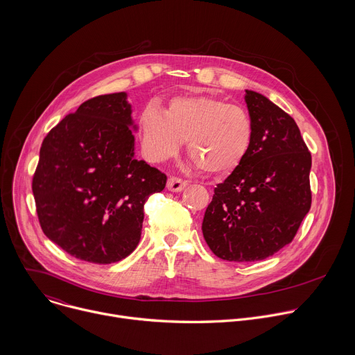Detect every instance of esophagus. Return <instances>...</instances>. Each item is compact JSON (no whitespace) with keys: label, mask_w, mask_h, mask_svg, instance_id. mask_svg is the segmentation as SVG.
<instances>
[{"label":"esophagus","mask_w":355,"mask_h":355,"mask_svg":"<svg viewBox=\"0 0 355 355\" xmlns=\"http://www.w3.org/2000/svg\"><path fill=\"white\" fill-rule=\"evenodd\" d=\"M185 187H187V181L182 178H178V177H170L167 181V188H168V191H173V192H180Z\"/></svg>","instance_id":"esophagus-1"}]
</instances>
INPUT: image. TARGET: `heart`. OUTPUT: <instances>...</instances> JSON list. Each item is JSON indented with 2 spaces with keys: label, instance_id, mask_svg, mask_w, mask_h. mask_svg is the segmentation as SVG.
<instances>
[{
  "label": "heart",
  "instance_id": "heart-1",
  "mask_svg": "<svg viewBox=\"0 0 355 355\" xmlns=\"http://www.w3.org/2000/svg\"><path fill=\"white\" fill-rule=\"evenodd\" d=\"M139 133L146 159L164 162L178 153L187 140V153L208 174L234 170L247 156L254 137V123L240 105L216 96L192 94L174 96L163 111L143 110Z\"/></svg>",
  "mask_w": 355,
  "mask_h": 355
}]
</instances>
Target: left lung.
Returning <instances> with one entry per match:
<instances>
[{"instance_id": "obj_1", "label": "left lung", "mask_w": 355, "mask_h": 355, "mask_svg": "<svg viewBox=\"0 0 355 355\" xmlns=\"http://www.w3.org/2000/svg\"><path fill=\"white\" fill-rule=\"evenodd\" d=\"M254 137L243 162L218 187L202 233L227 261L264 260L289 244L312 205L311 151L285 111L245 89Z\"/></svg>"}]
</instances>
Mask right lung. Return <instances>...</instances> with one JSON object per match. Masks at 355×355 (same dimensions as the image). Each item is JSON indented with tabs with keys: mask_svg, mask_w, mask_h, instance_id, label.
<instances>
[{
	"mask_svg": "<svg viewBox=\"0 0 355 355\" xmlns=\"http://www.w3.org/2000/svg\"><path fill=\"white\" fill-rule=\"evenodd\" d=\"M130 114L125 92L99 95L43 139L32 180L39 223L78 260L128 257L140 240L146 200L166 187L164 173L135 157Z\"/></svg>",
	"mask_w": 355,
	"mask_h": 355,
	"instance_id": "add662e5",
	"label": "right lung"
}]
</instances>
